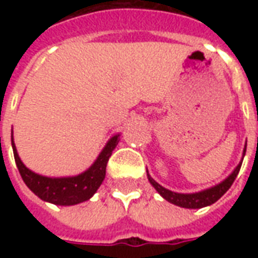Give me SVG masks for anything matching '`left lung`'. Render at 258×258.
<instances>
[{
	"label": "left lung",
	"instance_id": "obj_1",
	"mask_svg": "<svg viewBox=\"0 0 258 258\" xmlns=\"http://www.w3.org/2000/svg\"><path fill=\"white\" fill-rule=\"evenodd\" d=\"M244 153H246V144H244L243 155H242V160L239 162V164L236 167L233 168V171L227 178L221 181L220 184L214 185L211 188H207V189L200 190V192H194V194H178V192H173V190L166 189L164 186H162L160 184H157L155 179L152 178L149 173H148V179L152 184V186L160 194L163 199H166L170 203H173L175 206H179V207H184V209H202V207H206V206H210L213 203H216L217 200L221 198L222 195L225 194L231 185L233 184V181L238 175L239 170H240V166H242V162H243Z\"/></svg>",
	"mask_w": 258,
	"mask_h": 258
}]
</instances>
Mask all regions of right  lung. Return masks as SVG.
<instances>
[{"mask_svg":"<svg viewBox=\"0 0 258 258\" xmlns=\"http://www.w3.org/2000/svg\"><path fill=\"white\" fill-rule=\"evenodd\" d=\"M120 134L113 135L107 141L105 148L102 149L99 156L87 168L84 173L73 177H45L41 174H37L27 168L20 160L16 146L14 142V133L11 135L12 141V149L18 170H19L22 178L27 185V188L37 195L44 202H49L58 206H74L83 203L85 200L91 199L98 188L105 179L106 175V164L109 157L112 156V152L117 146L120 141Z\"/></svg>","mask_w":258,"mask_h":258,"instance_id":"1","label":"right lung"}]
</instances>
